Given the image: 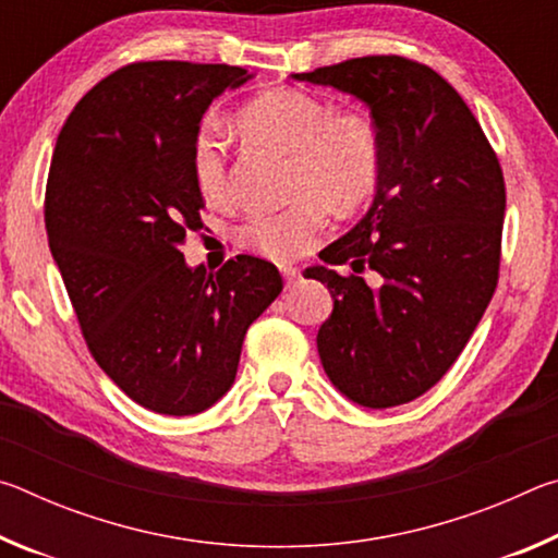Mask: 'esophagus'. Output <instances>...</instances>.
<instances>
[{
	"label": "esophagus",
	"instance_id": "34e87169",
	"mask_svg": "<svg viewBox=\"0 0 558 558\" xmlns=\"http://www.w3.org/2000/svg\"><path fill=\"white\" fill-rule=\"evenodd\" d=\"M280 272H282V278H286V286H288V288H292V286H295V282L300 280V270H298V268H290V266H288V268H282Z\"/></svg>",
	"mask_w": 558,
	"mask_h": 558
}]
</instances>
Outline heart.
I'll return each instance as SVG.
<instances>
[{"label":"heart","mask_w":558,"mask_h":558,"mask_svg":"<svg viewBox=\"0 0 558 558\" xmlns=\"http://www.w3.org/2000/svg\"><path fill=\"white\" fill-rule=\"evenodd\" d=\"M235 125L251 143L290 155V194L286 209L245 219L239 241L253 253L286 263L313 245L329 206L352 211L374 194L381 174V143L369 120L300 90H270L245 102ZM192 177L204 199H229V159L211 122L196 130Z\"/></svg>","instance_id":"heart-1"}]
</instances>
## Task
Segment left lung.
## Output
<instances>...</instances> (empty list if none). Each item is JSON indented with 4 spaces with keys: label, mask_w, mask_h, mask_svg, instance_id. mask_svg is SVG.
Returning a JSON list of instances; mask_svg holds the SVG:
<instances>
[{
    "label": "left lung",
    "mask_w": 558,
    "mask_h": 558,
    "mask_svg": "<svg viewBox=\"0 0 558 558\" xmlns=\"http://www.w3.org/2000/svg\"><path fill=\"white\" fill-rule=\"evenodd\" d=\"M292 78L366 102L381 143L369 211L319 253L327 266L305 270L335 300L319 359L349 401L409 403L456 364L495 295L502 167L458 90L418 61L364 56ZM344 262L353 272L339 277L333 266Z\"/></svg>",
    "instance_id": "obj_1"
}]
</instances>
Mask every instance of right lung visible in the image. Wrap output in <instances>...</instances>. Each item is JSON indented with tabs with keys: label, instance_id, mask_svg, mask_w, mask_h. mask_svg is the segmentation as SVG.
Wrapping results in <instances>:
<instances>
[{
	"label": "right lung",
	"instance_id": "obj_1",
	"mask_svg": "<svg viewBox=\"0 0 558 558\" xmlns=\"http://www.w3.org/2000/svg\"><path fill=\"white\" fill-rule=\"evenodd\" d=\"M251 73L226 63L140 61L81 98L46 184L49 248L90 354L132 401L194 415L231 389L245 329L280 295L272 263L189 268L202 229L192 143L206 108Z\"/></svg>",
	"mask_w": 558,
	"mask_h": 558
}]
</instances>
